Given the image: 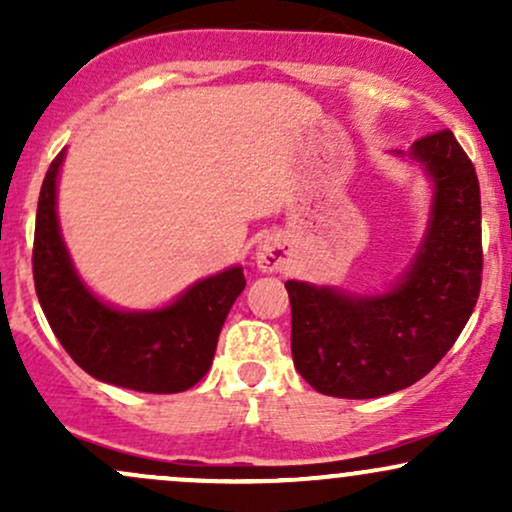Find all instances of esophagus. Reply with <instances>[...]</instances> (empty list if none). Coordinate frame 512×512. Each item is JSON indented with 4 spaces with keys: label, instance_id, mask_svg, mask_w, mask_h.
I'll use <instances>...</instances> for the list:
<instances>
[{
    "label": "esophagus",
    "instance_id": "esophagus-1",
    "mask_svg": "<svg viewBox=\"0 0 512 512\" xmlns=\"http://www.w3.org/2000/svg\"><path fill=\"white\" fill-rule=\"evenodd\" d=\"M257 264H260L262 272H276L284 264V252H281V248H276L274 243H264L257 250Z\"/></svg>",
    "mask_w": 512,
    "mask_h": 512
}]
</instances>
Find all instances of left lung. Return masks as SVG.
Masks as SVG:
<instances>
[{"label":"left lung","instance_id":"left-lung-1","mask_svg":"<svg viewBox=\"0 0 512 512\" xmlns=\"http://www.w3.org/2000/svg\"><path fill=\"white\" fill-rule=\"evenodd\" d=\"M436 182L428 236L390 293L351 298L286 281L291 354L322 395L370 399L421 380L450 351L481 289V195L474 163L450 129L411 146Z\"/></svg>","mask_w":512,"mask_h":512}]
</instances>
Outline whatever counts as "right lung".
Masks as SVG:
<instances>
[{"mask_svg": "<svg viewBox=\"0 0 512 512\" xmlns=\"http://www.w3.org/2000/svg\"><path fill=\"white\" fill-rule=\"evenodd\" d=\"M64 151L52 158L38 197L33 281L52 332L76 366L103 383L137 392L190 390L207 375L228 310L245 289L243 269L199 281L156 313H120L86 291L64 250L55 185Z\"/></svg>", "mask_w": 512, "mask_h": 512, "instance_id": "add662e5", "label": "right lung"}]
</instances>
